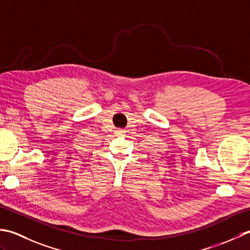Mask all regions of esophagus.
Here are the masks:
<instances>
[{"label": "esophagus", "mask_w": 250, "mask_h": 250, "mask_svg": "<svg viewBox=\"0 0 250 250\" xmlns=\"http://www.w3.org/2000/svg\"><path fill=\"white\" fill-rule=\"evenodd\" d=\"M115 134L118 136H124L125 135V130L124 129H116Z\"/></svg>", "instance_id": "obj_1"}]
</instances>
